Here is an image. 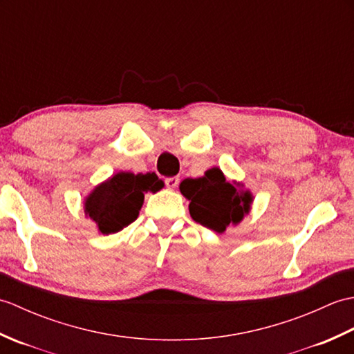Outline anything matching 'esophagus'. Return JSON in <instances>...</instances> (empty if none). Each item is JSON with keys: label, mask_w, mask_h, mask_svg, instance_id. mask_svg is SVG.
<instances>
[{"label": "esophagus", "mask_w": 354, "mask_h": 354, "mask_svg": "<svg viewBox=\"0 0 354 354\" xmlns=\"http://www.w3.org/2000/svg\"><path fill=\"white\" fill-rule=\"evenodd\" d=\"M178 183H179V178H178V176L165 178V187H167V189H170V190L176 189V187H178Z\"/></svg>", "instance_id": "obj_1"}]
</instances>
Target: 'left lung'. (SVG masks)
<instances>
[{"mask_svg": "<svg viewBox=\"0 0 354 354\" xmlns=\"http://www.w3.org/2000/svg\"><path fill=\"white\" fill-rule=\"evenodd\" d=\"M242 187L239 183H228L222 170L213 167L204 176L184 179L179 190L190 201L189 209L194 222L223 232L250 213L252 194L250 190H242Z\"/></svg>", "mask_w": 354, "mask_h": 354, "instance_id": "8db88e82", "label": "left lung"}]
</instances>
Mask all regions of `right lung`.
Instances as JSON below:
<instances>
[{
    "mask_svg": "<svg viewBox=\"0 0 354 354\" xmlns=\"http://www.w3.org/2000/svg\"><path fill=\"white\" fill-rule=\"evenodd\" d=\"M162 187L164 183L155 173H115L88 194L85 214L95 222L102 234H114L137 219L145 193H155Z\"/></svg>",
    "mask_w": 354,
    "mask_h": 354,
    "instance_id": "right-lung-1",
    "label": "right lung"
}]
</instances>
